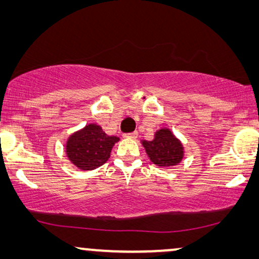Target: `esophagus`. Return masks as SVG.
Masks as SVG:
<instances>
[{
    "mask_svg": "<svg viewBox=\"0 0 259 259\" xmlns=\"http://www.w3.org/2000/svg\"><path fill=\"white\" fill-rule=\"evenodd\" d=\"M138 137V132L136 131V132H132V133H126L123 134V138H127V139H136V138Z\"/></svg>",
    "mask_w": 259,
    "mask_h": 259,
    "instance_id": "esophagus-1",
    "label": "esophagus"
}]
</instances>
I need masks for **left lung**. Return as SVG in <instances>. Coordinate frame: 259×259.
I'll return each instance as SVG.
<instances>
[{"instance_id":"1","label":"left lung","mask_w":259,"mask_h":259,"mask_svg":"<svg viewBox=\"0 0 259 259\" xmlns=\"http://www.w3.org/2000/svg\"><path fill=\"white\" fill-rule=\"evenodd\" d=\"M150 160L159 167H172L184 158V146L169 128H160L154 133L153 140L141 141Z\"/></svg>"}]
</instances>
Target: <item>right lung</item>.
<instances>
[{
  "label": "right lung",
  "instance_id": "obj_1",
  "mask_svg": "<svg viewBox=\"0 0 259 259\" xmlns=\"http://www.w3.org/2000/svg\"><path fill=\"white\" fill-rule=\"evenodd\" d=\"M119 140L118 137L106 134L97 123H90L67 139V158L79 169L92 171L108 160L113 146Z\"/></svg>",
  "mask_w": 259,
  "mask_h": 259
}]
</instances>
